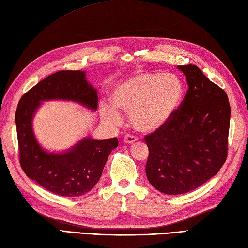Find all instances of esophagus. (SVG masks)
<instances>
[{
	"label": "esophagus",
	"mask_w": 248,
	"mask_h": 248,
	"mask_svg": "<svg viewBox=\"0 0 248 248\" xmlns=\"http://www.w3.org/2000/svg\"><path fill=\"white\" fill-rule=\"evenodd\" d=\"M124 142L125 143H128V145H130V143H134L138 138L136 137V136H134V135H131V134H126L125 136H124Z\"/></svg>",
	"instance_id": "1"
}]
</instances>
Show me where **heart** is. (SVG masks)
<instances>
[{
    "label": "heart",
    "mask_w": 248,
    "mask_h": 248,
    "mask_svg": "<svg viewBox=\"0 0 248 248\" xmlns=\"http://www.w3.org/2000/svg\"><path fill=\"white\" fill-rule=\"evenodd\" d=\"M184 86L174 74L140 73L118 84L112 92V103L101 107L102 119L112 125L122 123L119 112L130 114L133 128L153 132L168 122L182 100Z\"/></svg>",
    "instance_id": "1"
}]
</instances>
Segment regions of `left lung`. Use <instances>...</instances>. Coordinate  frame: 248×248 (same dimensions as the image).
Masks as SVG:
<instances>
[{
	"label": "left lung",
	"instance_id": "left-lung-1",
	"mask_svg": "<svg viewBox=\"0 0 248 248\" xmlns=\"http://www.w3.org/2000/svg\"><path fill=\"white\" fill-rule=\"evenodd\" d=\"M188 91L171 118L145 136L146 174L166 194H183L202 186L226 162L230 106L227 94L197 65H178Z\"/></svg>",
	"mask_w": 248,
	"mask_h": 248
}]
</instances>
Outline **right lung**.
<instances>
[{
	"instance_id": "right-lung-1",
	"label": "right lung",
	"mask_w": 248,
	"mask_h": 248,
	"mask_svg": "<svg viewBox=\"0 0 248 248\" xmlns=\"http://www.w3.org/2000/svg\"><path fill=\"white\" fill-rule=\"evenodd\" d=\"M72 100L96 110L97 91L81 71H59L38 82L21 97L16 111L19 160L25 174L48 191L61 197H80L99 181L116 137L97 140L84 138L65 153H47L34 138L31 120L40 102Z\"/></svg>"
}]
</instances>
